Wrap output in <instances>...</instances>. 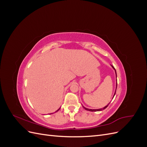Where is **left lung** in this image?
I'll return each mask as SVG.
<instances>
[{
	"instance_id": "obj_1",
	"label": "left lung",
	"mask_w": 147,
	"mask_h": 147,
	"mask_svg": "<svg viewBox=\"0 0 147 147\" xmlns=\"http://www.w3.org/2000/svg\"><path fill=\"white\" fill-rule=\"evenodd\" d=\"M112 67L113 68V69L115 70V74H116V77H117V72H116V70H115V69L114 68V67L113 66H112ZM116 90H117V89H116ZM115 93H116V91H115V94H114V96H113V97L115 96ZM109 104L107 105H106L105 107H104L103 109H87V108H85L84 107H83V108L85 109V110H88V111H90V112H97V111H101V110H103L104 109H106L107 107H108V105H109Z\"/></svg>"
}]
</instances>
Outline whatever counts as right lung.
<instances>
[{
	"mask_svg": "<svg viewBox=\"0 0 147 147\" xmlns=\"http://www.w3.org/2000/svg\"><path fill=\"white\" fill-rule=\"evenodd\" d=\"M59 109H60V108H59V109H58V110H56V112H57V111H58V110H59ZM50 114H52V113H50Z\"/></svg>",
	"mask_w": 147,
	"mask_h": 147,
	"instance_id": "1",
	"label": "right lung"
}]
</instances>
